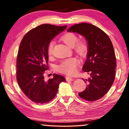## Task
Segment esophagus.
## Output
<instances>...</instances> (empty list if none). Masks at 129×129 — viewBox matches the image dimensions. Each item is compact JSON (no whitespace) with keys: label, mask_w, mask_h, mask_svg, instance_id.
<instances>
[{"label":"esophagus","mask_w":129,"mask_h":129,"mask_svg":"<svg viewBox=\"0 0 129 129\" xmlns=\"http://www.w3.org/2000/svg\"><path fill=\"white\" fill-rule=\"evenodd\" d=\"M65 78H66V80L67 81H71L74 80L73 78L71 77H68V76H67V77H65Z\"/></svg>","instance_id":"34e87169"}]
</instances>
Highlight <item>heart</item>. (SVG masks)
Returning <instances> with one entry per match:
<instances>
[{
    "label": "heart",
    "instance_id": "heart-1",
    "mask_svg": "<svg viewBox=\"0 0 129 129\" xmlns=\"http://www.w3.org/2000/svg\"><path fill=\"white\" fill-rule=\"evenodd\" d=\"M61 40L70 47H73L75 45L76 52L80 54H84L86 51L87 45L86 43L83 40H80L76 43L78 40V37L76 34L72 32H67L66 34H65L62 36ZM54 45V42L53 41H52L49 44L48 47V54L49 56H51L53 54ZM78 64H79V62L77 58L73 57L63 61L58 65L57 68L58 71L60 72L71 75L76 72Z\"/></svg>",
    "mask_w": 129,
    "mask_h": 129
}]
</instances>
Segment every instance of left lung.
<instances>
[{
	"label": "left lung",
	"mask_w": 129,
	"mask_h": 129,
	"mask_svg": "<svg viewBox=\"0 0 129 129\" xmlns=\"http://www.w3.org/2000/svg\"><path fill=\"white\" fill-rule=\"evenodd\" d=\"M67 31L80 34L88 41V52L82 70L90 77L83 79L88 85L78 95L89 101L99 100L109 91L115 79L116 58L112 41L103 30L89 23L75 24Z\"/></svg>",
	"instance_id": "8db88e82"
}]
</instances>
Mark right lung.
Returning <instances> with one entry per match:
<instances>
[{
    "label": "right lung",
    "mask_w": 129,
    "mask_h": 129,
    "mask_svg": "<svg viewBox=\"0 0 129 129\" xmlns=\"http://www.w3.org/2000/svg\"><path fill=\"white\" fill-rule=\"evenodd\" d=\"M67 27L41 24L29 30L21 40L17 56L16 78L21 90L37 104H45L54 99L64 76L53 74L45 81L44 72L48 68V47L54 36Z\"/></svg>",
    "instance_id": "add662e5"
}]
</instances>
